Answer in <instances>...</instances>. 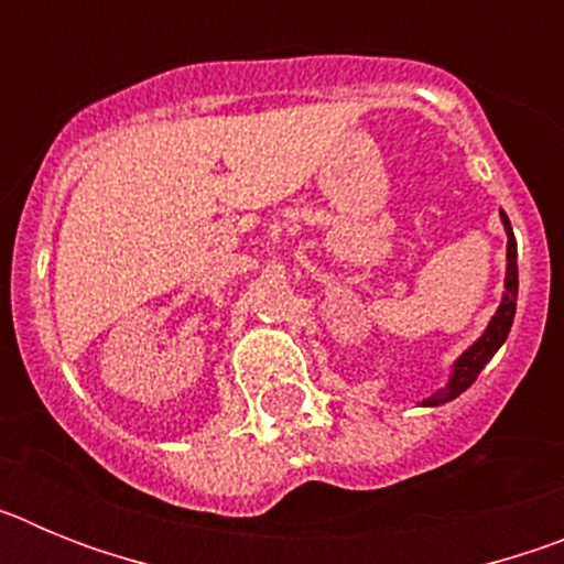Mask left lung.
I'll return each instance as SVG.
<instances>
[{"instance_id": "8db88e82", "label": "left lung", "mask_w": 564, "mask_h": 564, "mask_svg": "<svg viewBox=\"0 0 564 564\" xmlns=\"http://www.w3.org/2000/svg\"><path fill=\"white\" fill-rule=\"evenodd\" d=\"M500 220L502 228H506V237H508V246H506V291H502V302L497 307V313L491 316L488 327L482 330V336L477 338L468 350H463L457 356V361L452 364V372H449V381L446 387H441L437 392H432L430 398H423L421 406H441V403H449L455 401L460 392H466L471 383L477 381L480 370L486 367L495 352L500 350L502 341L508 338L511 333V325H514V313H517V288H520V276H517V239L514 231H511V223H508L506 212H500Z\"/></svg>"}]
</instances>
